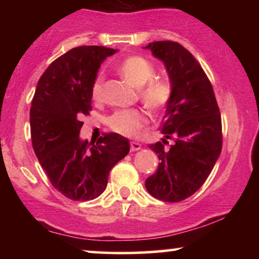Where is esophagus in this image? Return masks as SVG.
Here are the masks:
<instances>
[{
	"instance_id": "esophagus-1",
	"label": "esophagus",
	"mask_w": 259,
	"mask_h": 259,
	"mask_svg": "<svg viewBox=\"0 0 259 259\" xmlns=\"http://www.w3.org/2000/svg\"><path fill=\"white\" fill-rule=\"evenodd\" d=\"M140 148H141V144H139V142H135V141L130 142V150L132 151H139Z\"/></svg>"
}]
</instances>
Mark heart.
Returning <instances> with one entry per match:
<instances>
[{
  "label": "heart",
  "mask_w": 259,
  "mask_h": 259,
  "mask_svg": "<svg viewBox=\"0 0 259 259\" xmlns=\"http://www.w3.org/2000/svg\"><path fill=\"white\" fill-rule=\"evenodd\" d=\"M118 70L130 84L139 88V97L145 107L152 113H162L173 97V86L167 79L154 78L156 68L147 58L129 56L118 64ZM105 75L99 73L91 84V97L100 101L102 97ZM147 123V115L142 109H118L108 115L106 124L112 132L123 136H136Z\"/></svg>",
  "instance_id": "heart-1"
}]
</instances>
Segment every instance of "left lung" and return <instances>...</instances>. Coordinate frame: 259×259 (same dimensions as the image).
Here are the masks:
<instances>
[{"mask_svg":"<svg viewBox=\"0 0 259 259\" xmlns=\"http://www.w3.org/2000/svg\"><path fill=\"white\" fill-rule=\"evenodd\" d=\"M146 49L164 62L173 97L159 127L165 139L148 145L160 163L145 186L160 201L180 202L203 185L222 152L221 112L212 84L191 52L174 41Z\"/></svg>","mask_w":259,"mask_h":259,"instance_id":"1","label":"left lung"}]
</instances>
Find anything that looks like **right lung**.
Returning a JSON list of instances; mask_svg holds the SVG:
<instances>
[{
  "label": "right lung",
  "mask_w": 259,
  "mask_h": 259,
  "mask_svg": "<svg viewBox=\"0 0 259 259\" xmlns=\"http://www.w3.org/2000/svg\"><path fill=\"white\" fill-rule=\"evenodd\" d=\"M115 50L79 46L52 62L38 80L30 107L31 144L52 186L73 201L105 191L111 169L129 153V140L105 133L96 144L79 139L91 111V84Z\"/></svg>",
  "instance_id": "right-lung-1"
}]
</instances>
